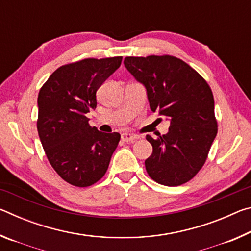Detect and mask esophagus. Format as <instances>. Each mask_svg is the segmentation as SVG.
<instances>
[{"mask_svg":"<svg viewBox=\"0 0 251 251\" xmlns=\"http://www.w3.org/2000/svg\"><path fill=\"white\" fill-rule=\"evenodd\" d=\"M139 137L137 135H133V134H128V133H124V134H122V139L124 142H126V143H128V142H134V141H136V139H138Z\"/></svg>","mask_w":251,"mask_h":251,"instance_id":"obj_1","label":"esophagus"}]
</instances>
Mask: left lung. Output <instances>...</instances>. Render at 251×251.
<instances>
[{
	"label": "left lung",
	"mask_w": 251,
	"mask_h": 251,
	"mask_svg": "<svg viewBox=\"0 0 251 251\" xmlns=\"http://www.w3.org/2000/svg\"><path fill=\"white\" fill-rule=\"evenodd\" d=\"M124 64L145 85L152 112L171 120L166 135L146 139L152 152L145 160L147 174L165 186H179L197 175L217 135L215 103L206 79L172 55L127 56Z\"/></svg>",
	"instance_id": "left-lung-1"
}]
</instances>
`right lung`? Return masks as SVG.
Masks as SVG:
<instances>
[{
    "instance_id": "add662e5",
    "label": "right lung",
    "mask_w": 251,
    "mask_h": 251,
    "mask_svg": "<svg viewBox=\"0 0 251 251\" xmlns=\"http://www.w3.org/2000/svg\"><path fill=\"white\" fill-rule=\"evenodd\" d=\"M122 56L84 58L59 66L41 87L37 131L50 166L76 187L103 178L120 143L118 133H101L88 124L96 92L118 67Z\"/></svg>"
}]
</instances>
